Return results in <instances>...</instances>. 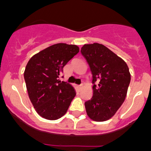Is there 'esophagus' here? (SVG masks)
Instances as JSON below:
<instances>
[{
  "label": "esophagus",
  "instance_id": "1",
  "mask_svg": "<svg viewBox=\"0 0 151 151\" xmlns=\"http://www.w3.org/2000/svg\"><path fill=\"white\" fill-rule=\"evenodd\" d=\"M78 87H79V88H82L83 87V85H82V84H81L80 85H78Z\"/></svg>",
  "mask_w": 151,
  "mask_h": 151
}]
</instances>
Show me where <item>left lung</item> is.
Masks as SVG:
<instances>
[{
    "label": "left lung",
    "instance_id": "1",
    "mask_svg": "<svg viewBox=\"0 0 151 151\" xmlns=\"http://www.w3.org/2000/svg\"><path fill=\"white\" fill-rule=\"evenodd\" d=\"M81 53L90 66L94 84L93 96L85 103L87 115L96 122L106 121L125 101L131 81L129 67L121 57L101 44L84 45Z\"/></svg>",
    "mask_w": 151,
    "mask_h": 151
}]
</instances>
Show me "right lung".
Segmentation results:
<instances>
[{
  "instance_id": "add662e5",
  "label": "right lung",
  "mask_w": 151,
  "mask_h": 151,
  "mask_svg": "<svg viewBox=\"0 0 151 151\" xmlns=\"http://www.w3.org/2000/svg\"><path fill=\"white\" fill-rule=\"evenodd\" d=\"M79 52L77 45L55 44L31 57L24 72L29 99L41 117L56 120L67 112L76 96L74 88L61 82L63 67Z\"/></svg>"
}]
</instances>
